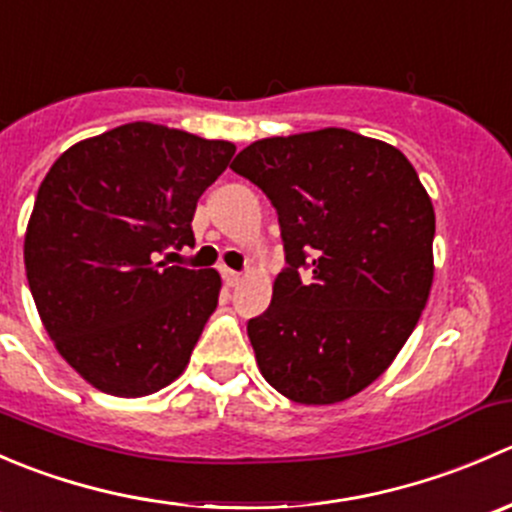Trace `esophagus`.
I'll return each mask as SVG.
<instances>
[{"label": "esophagus", "instance_id": "34e87169", "mask_svg": "<svg viewBox=\"0 0 512 512\" xmlns=\"http://www.w3.org/2000/svg\"><path fill=\"white\" fill-rule=\"evenodd\" d=\"M223 280H225V285H227V287H237V285H240L242 275H240V272L227 270V267H225V270H223Z\"/></svg>", "mask_w": 512, "mask_h": 512}]
</instances>
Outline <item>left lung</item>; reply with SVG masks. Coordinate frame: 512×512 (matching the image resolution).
Segmentation results:
<instances>
[{
    "instance_id": "left-lung-1",
    "label": "left lung",
    "mask_w": 512,
    "mask_h": 512,
    "mask_svg": "<svg viewBox=\"0 0 512 512\" xmlns=\"http://www.w3.org/2000/svg\"><path fill=\"white\" fill-rule=\"evenodd\" d=\"M280 215L287 267L247 322L282 396L337 404L379 379L414 332L433 282L436 215L414 165L347 128L265 138L230 165Z\"/></svg>"
}]
</instances>
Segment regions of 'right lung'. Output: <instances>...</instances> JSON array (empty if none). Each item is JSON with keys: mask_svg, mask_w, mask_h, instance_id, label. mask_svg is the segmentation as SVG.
I'll list each match as a JSON object with an SVG mask.
<instances>
[{"mask_svg": "<svg viewBox=\"0 0 512 512\" xmlns=\"http://www.w3.org/2000/svg\"><path fill=\"white\" fill-rule=\"evenodd\" d=\"M232 156L227 141L136 121L71 146L39 185L29 289L59 354L103 394L136 399L183 374L220 275L156 260L195 245V205Z\"/></svg>", "mask_w": 512, "mask_h": 512, "instance_id": "add662e5", "label": "right lung"}]
</instances>
